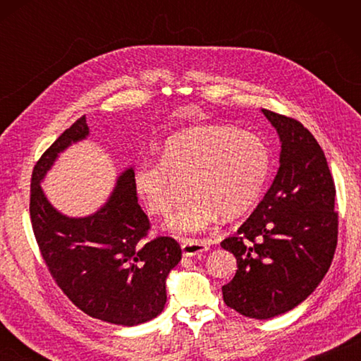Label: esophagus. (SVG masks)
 <instances>
[{"instance_id":"esophagus-1","label":"esophagus","mask_w":361,"mask_h":361,"mask_svg":"<svg viewBox=\"0 0 361 361\" xmlns=\"http://www.w3.org/2000/svg\"><path fill=\"white\" fill-rule=\"evenodd\" d=\"M181 250H183V255L192 257V256H198V255H202V252L208 251L209 250V243L204 242V240L189 239V240L183 242Z\"/></svg>"}]
</instances>
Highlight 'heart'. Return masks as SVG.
I'll return each mask as SVG.
<instances>
[{
  "label": "heart",
  "mask_w": 361,
  "mask_h": 361,
  "mask_svg": "<svg viewBox=\"0 0 361 361\" xmlns=\"http://www.w3.org/2000/svg\"><path fill=\"white\" fill-rule=\"evenodd\" d=\"M270 167V149L262 137L228 126H198L167 137L159 161H137L132 183L145 208L167 216L175 202L173 178H189L192 197L164 229L194 235L209 229L220 214L233 217L252 208L264 192Z\"/></svg>",
  "instance_id": "heart-1"
}]
</instances>
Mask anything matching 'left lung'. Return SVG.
<instances>
[{
	"mask_svg": "<svg viewBox=\"0 0 361 361\" xmlns=\"http://www.w3.org/2000/svg\"><path fill=\"white\" fill-rule=\"evenodd\" d=\"M281 141L279 169L262 202L221 248L237 259L221 287L228 307L255 319L307 299L332 264L338 235L335 185L323 149L301 122L262 109Z\"/></svg>",
	"mask_w": 361,
	"mask_h": 361,
	"instance_id": "1",
	"label": "left lung"
}]
</instances>
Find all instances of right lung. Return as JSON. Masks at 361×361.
Instances as JSON below:
<instances>
[{
	"label": "right lung",
	"mask_w": 361,
	"mask_h": 361,
	"mask_svg": "<svg viewBox=\"0 0 361 361\" xmlns=\"http://www.w3.org/2000/svg\"><path fill=\"white\" fill-rule=\"evenodd\" d=\"M88 135L82 116L38 159L30 181V221L52 278L80 310L105 323L137 326L163 312L166 279L181 260V248L172 237L141 243L149 219L137 204L133 167L118 175L110 197L90 216L70 217L54 208L43 192L44 176L60 153Z\"/></svg>",
	"instance_id": "add662e5"
}]
</instances>
